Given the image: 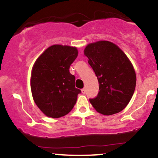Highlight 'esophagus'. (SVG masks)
<instances>
[{
	"label": "esophagus",
	"instance_id": "esophagus-1",
	"mask_svg": "<svg viewBox=\"0 0 158 158\" xmlns=\"http://www.w3.org/2000/svg\"><path fill=\"white\" fill-rule=\"evenodd\" d=\"M81 93L83 94H85V93H86V89H85V88H82V89H81Z\"/></svg>",
	"mask_w": 158,
	"mask_h": 158
}]
</instances>
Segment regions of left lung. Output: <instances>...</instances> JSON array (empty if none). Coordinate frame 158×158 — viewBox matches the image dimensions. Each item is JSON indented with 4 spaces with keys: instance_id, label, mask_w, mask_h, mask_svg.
Instances as JSON below:
<instances>
[{
    "instance_id": "obj_1",
    "label": "left lung",
    "mask_w": 158,
    "mask_h": 158,
    "mask_svg": "<svg viewBox=\"0 0 158 158\" xmlns=\"http://www.w3.org/2000/svg\"><path fill=\"white\" fill-rule=\"evenodd\" d=\"M99 81V93L89 101L99 113L112 115L124 109L135 90L133 65L118 46L108 41L91 43L84 50Z\"/></svg>"
}]
</instances>
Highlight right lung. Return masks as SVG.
I'll return each instance as SVG.
<instances>
[{"label":"right lung","mask_w":158,"mask_h":158,"mask_svg":"<svg viewBox=\"0 0 158 158\" xmlns=\"http://www.w3.org/2000/svg\"><path fill=\"white\" fill-rule=\"evenodd\" d=\"M77 56L76 48L55 44L47 49L32 67V97L36 106L48 117H63L77 102L81 90L75 88V77L69 69Z\"/></svg>","instance_id":"right-lung-1"}]
</instances>
